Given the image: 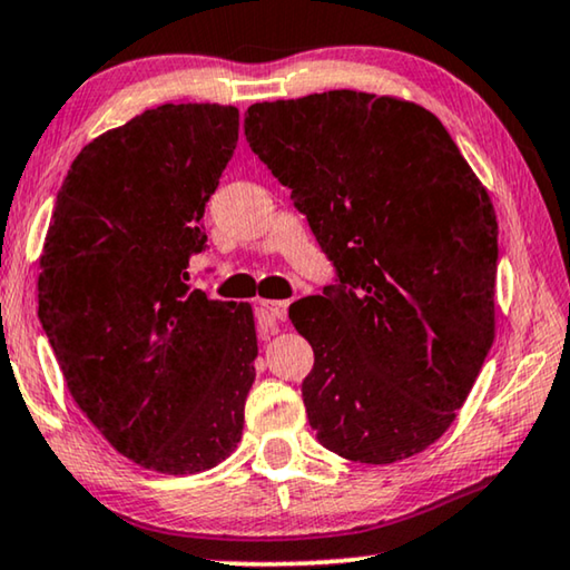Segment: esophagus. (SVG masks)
<instances>
[{"instance_id":"1","label":"esophagus","mask_w":570,"mask_h":570,"mask_svg":"<svg viewBox=\"0 0 570 570\" xmlns=\"http://www.w3.org/2000/svg\"><path fill=\"white\" fill-rule=\"evenodd\" d=\"M257 315L265 326H275V323L287 318V303L285 301H259Z\"/></svg>"}]
</instances>
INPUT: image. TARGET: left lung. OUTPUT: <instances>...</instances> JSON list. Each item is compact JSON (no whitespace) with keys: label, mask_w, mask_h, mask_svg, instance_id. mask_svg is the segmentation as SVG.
<instances>
[{"label":"left lung","mask_w":570,"mask_h":570,"mask_svg":"<svg viewBox=\"0 0 570 570\" xmlns=\"http://www.w3.org/2000/svg\"><path fill=\"white\" fill-rule=\"evenodd\" d=\"M244 135L338 269L291 308L315 354V438L358 463L415 456L449 431L494 344L492 198L441 119L397 96L252 104Z\"/></svg>","instance_id":"1"}]
</instances>
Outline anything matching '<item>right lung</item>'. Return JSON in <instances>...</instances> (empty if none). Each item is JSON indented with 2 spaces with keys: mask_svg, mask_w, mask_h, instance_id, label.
Masks as SVG:
<instances>
[{
  "mask_svg": "<svg viewBox=\"0 0 570 570\" xmlns=\"http://www.w3.org/2000/svg\"><path fill=\"white\" fill-rule=\"evenodd\" d=\"M239 109L163 104L83 147L42 244L38 315L66 387L121 456L198 474L242 441L257 331L247 303L188 291Z\"/></svg>",
  "mask_w": 570,
  "mask_h": 570,
  "instance_id": "right-lung-1",
  "label": "right lung"
}]
</instances>
